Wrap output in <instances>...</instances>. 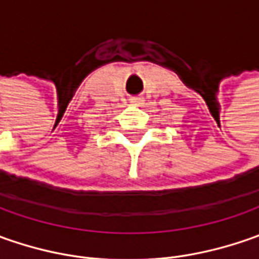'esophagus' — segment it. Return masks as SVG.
Listing matches in <instances>:
<instances>
[{"mask_svg": "<svg viewBox=\"0 0 259 259\" xmlns=\"http://www.w3.org/2000/svg\"><path fill=\"white\" fill-rule=\"evenodd\" d=\"M143 104H144V99L143 98H133L131 99V105H134V106H141Z\"/></svg>", "mask_w": 259, "mask_h": 259, "instance_id": "esophagus-1", "label": "esophagus"}]
</instances>
